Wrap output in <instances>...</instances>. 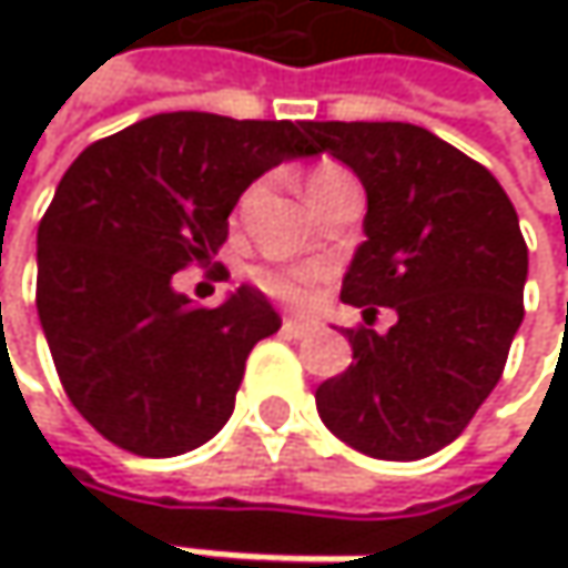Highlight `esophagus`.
Listing matches in <instances>:
<instances>
[{
    "label": "esophagus",
    "mask_w": 568,
    "mask_h": 568,
    "mask_svg": "<svg viewBox=\"0 0 568 568\" xmlns=\"http://www.w3.org/2000/svg\"><path fill=\"white\" fill-rule=\"evenodd\" d=\"M283 332L288 335V338H305V335H312V332H315V322H305V318H285Z\"/></svg>",
    "instance_id": "obj_1"
}]
</instances>
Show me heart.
I'll list each match as a JSON object with an SVG mask.
<instances>
[{"label": "heart", "instance_id": "1", "mask_svg": "<svg viewBox=\"0 0 568 568\" xmlns=\"http://www.w3.org/2000/svg\"><path fill=\"white\" fill-rule=\"evenodd\" d=\"M348 176L352 173L345 171V168H338V164H322V168H315V171L308 173V183H305L308 196H315L318 190H325L332 183H342ZM253 280H256V285L263 292H270L273 298H283L288 305H305V302L315 298L318 285L325 283V270L322 266H260L253 273Z\"/></svg>", "mask_w": 568, "mask_h": 568}]
</instances>
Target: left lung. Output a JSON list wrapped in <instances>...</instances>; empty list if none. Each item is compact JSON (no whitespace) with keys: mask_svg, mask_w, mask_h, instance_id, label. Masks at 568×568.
I'll return each mask as SVG.
<instances>
[{"mask_svg":"<svg viewBox=\"0 0 568 568\" xmlns=\"http://www.w3.org/2000/svg\"><path fill=\"white\" fill-rule=\"evenodd\" d=\"M315 154L352 168L368 193L365 243L342 302L348 372L315 392L325 427L378 460L447 447L497 388L523 322L526 240L510 196L484 164L400 121H305ZM392 307L398 322L375 333Z\"/></svg>","mask_w":568,"mask_h":568,"instance_id":"left-lung-1","label":"left lung"}]
</instances>
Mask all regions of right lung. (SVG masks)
I'll use <instances>...</instances> for the list:
<instances>
[{
	"mask_svg": "<svg viewBox=\"0 0 568 568\" xmlns=\"http://www.w3.org/2000/svg\"><path fill=\"white\" fill-rule=\"evenodd\" d=\"M302 131L171 111L64 171L39 223L36 305L64 395L111 444L176 457L230 420L253 345L283 318L250 285L196 308L173 273L216 256L256 176L315 154Z\"/></svg>",
	"mask_w": 568,
	"mask_h": 568,
	"instance_id": "right-lung-1",
	"label": "right lung"
}]
</instances>
